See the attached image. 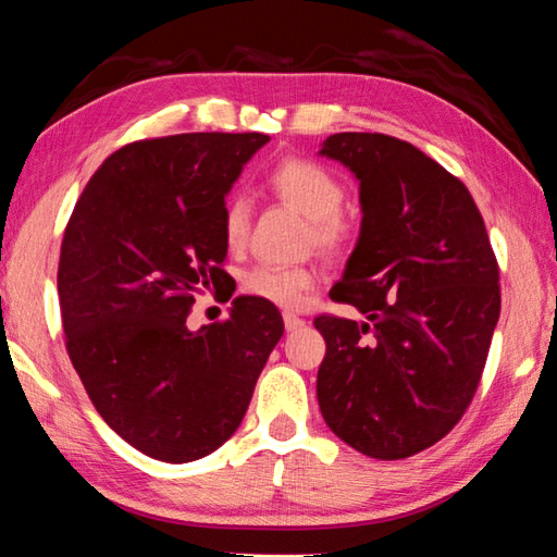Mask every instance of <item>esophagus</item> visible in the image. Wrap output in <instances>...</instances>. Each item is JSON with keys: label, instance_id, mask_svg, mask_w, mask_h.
I'll list each match as a JSON object with an SVG mask.
<instances>
[{"label": "esophagus", "instance_id": "esophagus-1", "mask_svg": "<svg viewBox=\"0 0 557 557\" xmlns=\"http://www.w3.org/2000/svg\"><path fill=\"white\" fill-rule=\"evenodd\" d=\"M282 319H285V329H287V332H297V329H301V326L307 324L305 319L297 317V314H292V312H285V314H282Z\"/></svg>", "mask_w": 557, "mask_h": 557}]
</instances>
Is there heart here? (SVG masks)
I'll list each match as a JSON object with an SVG mask.
<instances>
[{
	"label": "heart",
	"instance_id": "obj_1",
	"mask_svg": "<svg viewBox=\"0 0 557 557\" xmlns=\"http://www.w3.org/2000/svg\"><path fill=\"white\" fill-rule=\"evenodd\" d=\"M270 191L282 203L309 219V243L329 258H344L361 238V221L348 211L346 184L334 169L309 157H285L272 166L268 176ZM252 203L245 194H233L223 203L221 233L231 250H240L250 233ZM317 285L312 265H260L243 275V289L277 307H297L307 292Z\"/></svg>",
	"mask_w": 557,
	"mask_h": 557
}]
</instances>
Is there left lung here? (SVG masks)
Wrapping results in <instances>:
<instances>
[{"mask_svg": "<svg viewBox=\"0 0 557 557\" xmlns=\"http://www.w3.org/2000/svg\"><path fill=\"white\" fill-rule=\"evenodd\" d=\"M322 154L361 182V238L329 297L363 322L319 314V408L336 437L405 459L457 425L482 383L502 314L498 262L469 188L418 147L338 132Z\"/></svg>", "mask_w": 557, "mask_h": 557, "instance_id": "1", "label": "left lung"}]
</instances>
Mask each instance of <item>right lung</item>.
Masks as SVG:
<instances>
[{
    "label": "right lung",
    "instance_id": "add662e5",
    "mask_svg": "<svg viewBox=\"0 0 557 557\" xmlns=\"http://www.w3.org/2000/svg\"><path fill=\"white\" fill-rule=\"evenodd\" d=\"M268 139H137L100 164L65 225V351L100 418L152 459L182 465L219 449L285 332L277 307L258 297L235 299L223 322L186 326L196 295L231 282L225 194Z\"/></svg>",
    "mask_w": 557,
    "mask_h": 557
}]
</instances>
